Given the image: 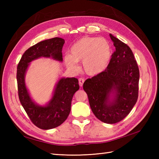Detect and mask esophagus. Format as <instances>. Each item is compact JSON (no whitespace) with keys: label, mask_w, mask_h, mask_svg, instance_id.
Masks as SVG:
<instances>
[{"label":"esophagus","mask_w":159,"mask_h":159,"mask_svg":"<svg viewBox=\"0 0 159 159\" xmlns=\"http://www.w3.org/2000/svg\"><path fill=\"white\" fill-rule=\"evenodd\" d=\"M84 82H85V79H83V78H80V79H79V85L80 87H82Z\"/></svg>","instance_id":"obj_1"}]
</instances>
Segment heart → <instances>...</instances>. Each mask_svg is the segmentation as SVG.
I'll return each instance as SVG.
<instances>
[{"label":"heart","mask_w":159,"mask_h":159,"mask_svg":"<svg viewBox=\"0 0 159 159\" xmlns=\"http://www.w3.org/2000/svg\"><path fill=\"white\" fill-rule=\"evenodd\" d=\"M112 56V47L104 38L83 37L74 43L70 55L64 57L67 68L76 72L78 62H83V72L89 76H96L105 70Z\"/></svg>","instance_id":"heart-1"}]
</instances>
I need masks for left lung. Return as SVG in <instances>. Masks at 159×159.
Instances as JSON below:
<instances>
[{
  "instance_id": "obj_1",
  "label": "left lung",
  "mask_w": 159,
  "mask_h": 159,
  "mask_svg": "<svg viewBox=\"0 0 159 159\" xmlns=\"http://www.w3.org/2000/svg\"><path fill=\"white\" fill-rule=\"evenodd\" d=\"M109 35L116 47L109 65L103 72L87 79L83 89L98 119L116 124L126 117L137 102L139 70L130 47Z\"/></svg>"
}]
</instances>
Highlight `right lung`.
Returning <instances> with one entry per match:
<instances>
[{"label": "right lung", "instance_id": "obj_1", "mask_svg": "<svg viewBox=\"0 0 159 159\" xmlns=\"http://www.w3.org/2000/svg\"><path fill=\"white\" fill-rule=\"evenodd\" d=\"M65 40L54 38L30 47L23 54L17 67V83L20 103L30 120L37 127L48 130L60 126L68 117L72 97L79 89L76 78H62L57 83L53 96L46 106H39L32 100L26 89L25 78L29 63L39 57H50L63 61L62 48Z\"/></svg>", "mask_w": 159, "mask_h": 159}]
</instances>
